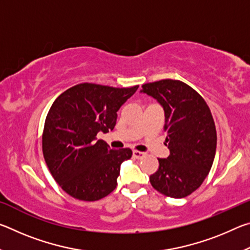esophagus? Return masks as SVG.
Listing matches in <instances>:
<instances>
[{
    "label": "esophagus",
    "instance_id": "obj_1",
    "mask_svg": "<svg viewBox=\"0 0 250 250\" xmlns=\"http://www.w3.org/2000/svg\"><path fill=\"white\" fill-rule=\"evenodd\" d=\"M132 155H133V158H134V159L140 160V159H142V158H143V156L146 155V153H143V152H140V151H137V150H133V152H132Z\"/></svg>",
    "mask_w": 250,
    "mask_h": 250
}]
</instances>
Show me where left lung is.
<instances>
[{"mask_svg": "<svg viewBox=\"0 0 250 250\" xmlns=\"http://www.w3.org/2000/svg\"><path fill=\"white\" fill-rule=\"evenodd\" d=\"M141 92L163 107L170 150L167 159H158L151 185L166 196L186 197L202 185L214 162L217 135L210 110L203 97L181 80L145 83Z\"/></svg>", "mask_w": 250, "mask_h": 250, "instance_id": "8db88e82", "label": "left lung"}]
</instances>
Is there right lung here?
Masks as SVG:
<instances>
[{"label":"right lung","instance_id":"1","mask_svg":"<svg viewBox=\"0 0 250 250\" xmlns=\"http://www.w3.org/2000/svg\"><path fill=\"white\" fill-rule=\"evenodd\" d=\"M138 88L83 83L54 101L45 120L43 154L55 181L68 195L94 202L117 188L121 163L132 151L110 149L97 134L113 130L117 111Z\"/></svg>","mask_w":250,"mask_h":250}]
</instances>
